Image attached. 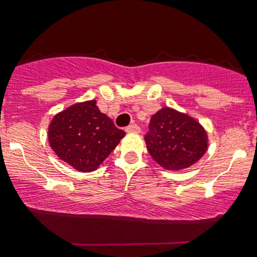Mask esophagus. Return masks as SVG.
Here are the masks:
<instances>
[{"label":"esophagus","instance_id":"obj_1","mask_svg":"<svg viewBox=\"0 0 257 257\" xmlns=\"http://www.w3.org/2000/svg\"><path fill=\"white\" fill-rule=\"evenodd\" d=\"M126 133H140V126L137 124H131L125 128Z\"/></svg>","mask_w":257,"mask_h":257}]
</instances>
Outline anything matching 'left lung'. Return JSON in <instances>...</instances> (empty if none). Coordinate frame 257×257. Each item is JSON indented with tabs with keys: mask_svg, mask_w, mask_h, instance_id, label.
I'll return each instance as SVG.
<instances>
[{
	"mask_svg": "<svg viewBox=\"0 0 257 257\" xmlns=\"http://www.w3.org/2000/svg\"><path fill=\"white\" fill-rule=\"evenodd\" d=\"M151 157L163 169H187L205 155L208 133L190 114L164 106L152 116L145 137Z\"/></svg>",
	"mask_w": 257,
	"mask_h": 257,
	"instance_id": "1",
	"label": "left lung"
}]
</instances>
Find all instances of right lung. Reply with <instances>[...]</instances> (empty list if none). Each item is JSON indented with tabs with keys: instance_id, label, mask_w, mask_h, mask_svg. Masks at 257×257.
Here are the masks:
<instances>
[{
	"instance_id": "1",
	"label": "right lung",
	"mask_w": 257,
	"mask_h": 257,
	"mask_svg": "<svg viewBox=\"0 0 257 257\" xmlns=\"http://www.w3.org/2000/svg\"><path fill=\"white\" fill-rule=\"evenodd\" d=\"M124 135L94 99L58 112L48 125L49 145L58 158L83 173L98 169Z\"/></svg>"
}]
</instances>
